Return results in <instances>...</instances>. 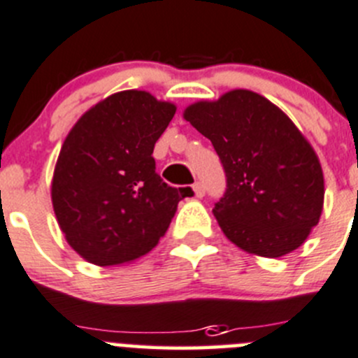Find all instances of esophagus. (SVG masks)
<instances>
[{
  "label": "esophagus",
  "mask_w": 358,
  "mask_h": 358,
  "mask_svg": "<svg viewBox=\"0 0 358 358\" xmlns=\"http://www.w3.org/2000/svg\"><path fill=\"white\" fill-rule=\"evenodd\" d=\"M192 189H194V194H196V197H203L204 192H206V190H204V185L201 182L194 183Z\"/></svg>",
  "instance_id": "esophagus-1"
}]
</instances>
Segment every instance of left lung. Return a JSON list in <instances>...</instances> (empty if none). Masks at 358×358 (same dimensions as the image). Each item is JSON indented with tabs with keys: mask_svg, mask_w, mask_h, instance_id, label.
<instances>
[{
	"mask_svg": "<svg viewBox=\"0 0 358 358\" xmlns=\"http://www.w3.org/2000/svg\"><path fill=\"white\" fill-rule=\"evenodd\" d=\"M185 119L213 145L225 192L213 215L224 234L255 255L282 257L304 243L324 206V175L292 120L252 91L201 101Z\"/></svg>",
	"mask_w": 358,
	"mask_h": 358,
	"instance_id": "1",
	"label": "left lung"
}]
</instances>
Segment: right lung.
I'll use <instances>...</instances> for the list:
<instances>
[{
  "mask_svg": "<svg viewBox=\"0 0 358 358\" xmlns=\"http://www.w3.org/2000/svg\"><path fill=\"white\" fill-rule=\"evenodd\" d=\"M176 108L143 91H124L91 108L69 131L52 180L66 239L83 259L117 266L150 252L190 187L155 171V141Z\"/></svg>",
  "mask_w": 358,
  "mask_h": 358,
  "instance_id": "1",
  "label": "right lung"
}]
</instances>
